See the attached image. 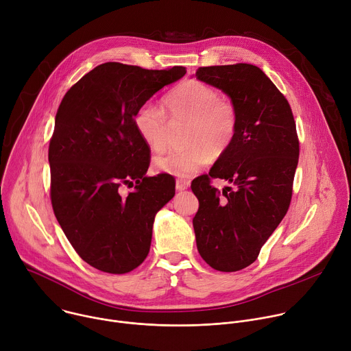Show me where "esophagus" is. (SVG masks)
I'll return each instance as SVG.
<instances>
[{"instance_id":"34e87169","label":"esophagus","mask_w":351,"mask_h":351,"mask_svg":"<svg viewBox=\"0 0 351 351\" xmlns=\"http://www.w3.org/2000/svg\"><path fill=\"white\" fill-rule=\"evenodd\" d=\"M190 186L189 180L184 179H176V190H186Z\"/></svg>"}]
</instances>
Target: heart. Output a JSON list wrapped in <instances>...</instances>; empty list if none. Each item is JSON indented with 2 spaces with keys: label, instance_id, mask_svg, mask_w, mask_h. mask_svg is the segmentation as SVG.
<instances>
[{
  "label": "heart",
  "instance_id": "heart-1",
  "mask_svg": "<svg viewBox=\"0 0 351 351\" xmlns=\"http://www.w3.org/2000/svg\"><path fill=\"white\" fill-rule=\"evenodd\" d=\"M166 112L164 113L163 111ZM189 122L182 149L154 160L160 172L190 178L210 164L211 154H225L239 129V111L232 99L199 80H186L164 99V110L153 103L143 104L134 114V126L143 141L162 152L168 143L169 123Z\"/></svg>",
  "mask_w": 351,
  "mask_h": 351
}]
</instances>
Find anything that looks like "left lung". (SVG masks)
<instances>
[{
  "label": "left lung",
  "instance_id": "8db88e82",
  "mask_svg": "<svg viewBox=\"0 0 351 351\" xmlns=\"http://www.w3.org/2000/svg\"><path fill=\"white\" fill-rule=\"evenodd\" d=\"M195 77L226 93L239 111L230 148L191 182L198 253L211 268L236 272L257 260L289 210L300 153L295 122L286 97L256 65L203 66ZM213 178L228 186L219 191Z\"/></svg>",
  "mask_w": 351,
  "mask_h": 351
}]
</instances>
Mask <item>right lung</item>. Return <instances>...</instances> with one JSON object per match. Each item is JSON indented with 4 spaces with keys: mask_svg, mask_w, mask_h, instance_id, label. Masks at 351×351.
Masks as SVG:
<instances>
[{
    "mask_svg": "<svg viewBox=\"0 0 351 351\" xmlns=\"http://www.w3.org/2000/svg\"><path fill=\"white\" fill-rule=\"evenodd\" d=\"M184 73V66L106 62L76 82L58 107L48 147L49 197L75 252L98 271L137 268L148 256L157 211L175 195L172 175L145 176L152 149L134 114Z\"/></svg>",
    "mask_w": 351,
    "mask_h": 351,
    "instance_id": "1",
    "label": "right lung"
}]
</instances>
